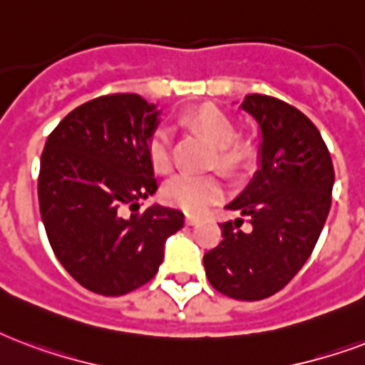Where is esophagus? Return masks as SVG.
Returning a JSON list of instances; mask_svg holds the SVG:
<instances>
[{
	"label": "esophagus",
	"instance_id": "34e87169",
	"mask_svg": "<svg viewBox=\"0 0 365 365\" xmlns=\"http://www.w3.org/2000/svg\"><path fill=\"white\" fill-rule=\"evenodd\" d=\"M185 221H186V225H196V222H197V217H196V215L186 213Z\"/></svg>",
	"mask_w": 365,
	"mask_h": 365
}]
</instances>
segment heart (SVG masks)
Segmentation results:
<instances>
[{
	"instance_id": "1",
	"label": "heart",
	"mask_w": 365,
	"mask_h": 365,
	"mask_svg": "<svg viewBox=\"0 0 365 365\" xmlns=\"http://www.w3.org/2000/svg\"><path fill=\"white\" fill-rule=\"evenodd\" d=\"M185 121L207 138L215 146L213 163L228 175L242 173L250 165L253 150L244 140H236V127L225 112L215 106H200L186 115ZM148 156L152 168L158 173H168L173 165L171 154V131L168 127H158L148 140ZM225 194V185L217 175H179L165 185V202L188 211L202 213L211 203L219 202Z\"/></svg>"
}]
</instances>
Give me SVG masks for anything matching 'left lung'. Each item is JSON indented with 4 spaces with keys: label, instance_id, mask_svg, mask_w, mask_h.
Masks as SVG:
<instances>
[{
    "label": "left lung",
    "instance_id": "1",
    "mask_svg": "<svg viewBox=\"0 0 365 365\" xmlns=\"http://www.w3.org/2000/svg\"><path fill=\"white\" fill-rule=\"evenodd\" d=\"M242 110L261 129L259 169L227 209L222 240L203 255L209 284L227 297L261 301L289 284L314 250L331 207L335 171L320 131L295 106L247 95Z\"/></svg>",
    "mask_w": 365,
    "mask_h": 365
}]
</instances>
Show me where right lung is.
<instances>
[{"instance_id": "right-lung-1", "label": "right lung", "mask_w": 365, "mask_h": 365, "mask_svg": "<svg viewBox=\"0 0 365 365\" xmlns=\"http://www.w3.org/2000/svg\"><path fill=\"white\" fill-rule=\"evenodd\" d=\"M158 115L138 95H104L72 110L45 143L38 179L45 232L66 272L98 295L150 282L165 240L185 225L179 209L138 213V200L158 190L148 156Z\"/></svg>"}]
</instances>
